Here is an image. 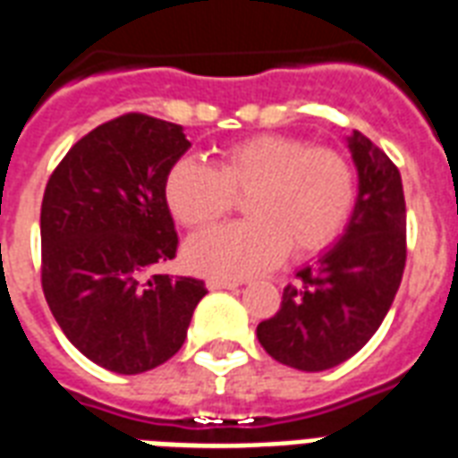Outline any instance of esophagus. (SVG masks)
Segmentation results:
<instances>
[{
	"instance_id": "34e87169",
	"label": "esophagus",
	"mask_w": 458,
	"mask_h": 458,
	"mask_svg": "<svg viewBox=\"0 0 458 458\" xmlns=\"http://www.w3.org/2000/svg\"><path fill=\"white\" fill-rule=\"evenodd\" d=\"M206 285H208V291H235V288L242 285V281H230V278L211 276V278H206Z\"/></svg>"
}]
</instances>
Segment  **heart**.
<instances>
[{"mask_svg": "<svg viewBox=\"0 0 458 458\" xmlns=\"http://www.w3.org/2000/svg\"><path fill=\"white\" fill-rule=\"evenodd\" d=\"M247 221L194 235L184 259L199 274L247 278L276 267L288 250L310 257L338 240L355 208V173L334 148L285 134H259L218 153L216 167L180 158L163 197L184 228H204L244 197Z\"/></svg>", "mask_w": 458, "mask_h": 458, "instance_id": "heart-1", "label": "heart"}]
</instances>
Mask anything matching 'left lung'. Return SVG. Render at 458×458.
<instances>
[{
	"instance_id": "8db88e82",
	"label": "left lung",
	"mask_w": 458,
	"mask_h": 458,
	"mask_svg": "<svg viewBox=\"0 0 458 458\" xmlns=\"http://www.w3.org/2000/svg\"><path fill=\"white\" fill-rule=\"evenodd\" d=\"M348 148L358 170V199L336 244L295 274L281 310L257 327L274 360L322 372L348 360L375 336L406 267V199L399 167L368 136Z\"/></svg>"
}]
</instances>
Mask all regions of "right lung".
<instances>
[{
    "instance_id": "1",
    "label": "right lung",
    "mask_w": 458,
    "mask_h": 458,
    "mask_svg": "<svg viewBox=\"0 0 458 458\" xmlns=\"http://www.w3.org/2000/svg\"><path fill=\"white\" fill-rule=\"evenodd\" d=\"M190 141L184 129L129 113L76 141L45 187L43 293L89 360L139 375L182 348L204 281L151 274L177 233L163 184Z\"/></svg>"
}]
</instances>
